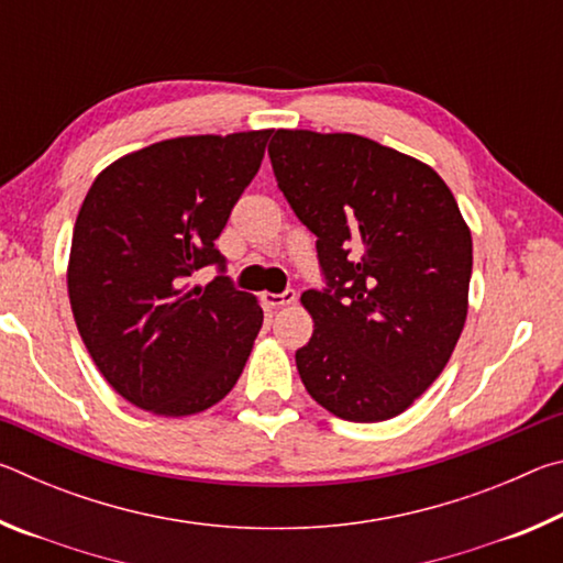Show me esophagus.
Returning a JSON list of instances; mask_svg holds the SVG:
<instances>
[{
  "mask_svg": "<svg viewBox=\"0 0 563 563\" xmlns=\"http://www.w3.org/2000/svg\"><path fill=\"white\" fill-rule=\"evenodd\" d=\"M295 300H298V295H295V290L265 292V295H263V302L268 305V308H285V305H292Z\"/></svg>",
  "mask_w": 563,
  "mask_h": 563,
  "instance_id": "1",
  "label": "esophagus"
}]
</instances>
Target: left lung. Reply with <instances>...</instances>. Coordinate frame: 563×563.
I'll list each match as a JSON object with an SVG mask.
<instances>
[{
	"mask_svg": "<svg viewBox=\"0 0 563 563\" xmlns=\"http://www.w3.org/2000/svg\"><path fill=\"white\" fill-rule=\"evenodd\" d=\"M268 154L325 290L295 352L308 395L347 422L402 415L442 375L470 308L472 233L434 168L357 133L278 129Z\"/></svg>",
	"mask_w": 563,
	"mask_h": 563,
	"instance_id": "obj_1",
	"label": "left lung"
}]
</instances>
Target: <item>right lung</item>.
I'll return each mask as SVG.
<instances>
[{
    "label": "right lung",
    "instance_id": "obj_1",
    "mask_svg": "<svg viewBox=\"0 0 563 563\" xmlns=\"http://www.w3.org/2000/svg\"><path fill=\"white\" fill-rule=\"evenodd\" d=\"M271 129L178 136L107 166L79 208L66 288L103 379L146 412L188 417L231 393L263 325L225 275L216 238L258 174Z\"/></svg>",
    "mask_w": 563,
    "mask_h": 563
}]
</instances>
